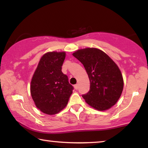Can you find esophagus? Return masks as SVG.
Returning a JSON list of instances; mask_svg holds the SVG:
<instances>
[{
  "instance_id": "1",
  "label": "esophagus",
  "mask_w": 148,
  "mask_h": 148,
  "mask_svg": "<svg viewBox=\"0 0 148 148\" xmlns=\"http://www.w3.org/2000/svg\"><path fill=\"white\" fill-rule=\"evenodd\" d=\"M74 88H75V89H76V90L78 89V84L74 85Z\"/></svg>"
}]
</instances>
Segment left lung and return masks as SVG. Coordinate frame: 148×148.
Segmentation results:
<instances>
[{"label":"left lung","mask_w":148,"mask_h":148,"mask_svg":"<svg viewBox=\"0 0 148 148\" xmlns=\"http://www.w3.org/2000/svg\"><path fill=\"white\" fill-rule=\"evenodd\" d=\"M72 55L88 74L90 90L82 95L87 103L100 111L116 104L123 89V79L113 60L101 49L91 47L78 49Z\"/></svg>","instance_id":"1"}]
</instances>
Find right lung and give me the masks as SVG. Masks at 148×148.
Returning a JSON list of instances; mask_svg holds the SVG:
<instances>
[{
    "label": "right lung",
    "mask_w": 148,
    "mask_h": 148,
    "mask_svg": "<svg viewBox=\"0 0 148 148\" xmlns=\"http://www.w3.org/2000/svg\"><path fill=\"white\" fill-rule=\"evenodd\" d=\"M65 52H47L41 57L32 77L31 93L36 106L44 114L54 115L64 109L73 86L61 71Z\"/></svg>",
    "instance_id": "obj_1"
}]
</instances>
